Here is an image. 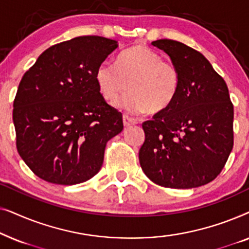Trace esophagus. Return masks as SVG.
Listing matches in <instances>:
<instances>
[{"instance_id":"obj_1","label":"esophagus","mask_w":249,"mask_h":249,"mask_svg":"<svg viewBox=\"0 0 249 249\" xmlns=\"http://www.w3.org/2000/svg\"><path fill=\"white\" fill-rule=\"evenodd\" d=\"M124 127H130V125H132V124H137V121L135 120V119H132V118H130V117H128V115H124Z\"/></svg>"}]
</instances>
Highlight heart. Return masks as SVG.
Instances as JSON below:
<instances>
[{"mask_svg": "<svg viewBox=\"0 0 249 249\" xmlns=\"http://www.w3.org/2000/svg\"><path fill=\"white\" fill-rule=\"evenodd\" d=\"M96 83L105 100L114 103L125 90L121 107L131 113H160L168 108L178 94L180 73L172 61L162 60L145 45L124 51L117 66L103 62L96 70Z\"/></svg>", "mask_w": 249, "mask_h": 249, "instance_id": "heart-1", "label": "heart"}]
</instances>
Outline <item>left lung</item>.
I'll return each mask as SVG.
<instances>
[{"label": "left lung", "instance_id": "left-lung-1", "mask_svg": "<svg viewBox=\"0 0 249 249\" xmlns=\"http://www.w3.org/2000/svg\"><path fill=\"white\" fill-rule=\"evenodd\" d=\"M178 68L172 104L145 121L142 171L166 188L206 185L222 171L233 147V105L223 78L198 51L172 39L152 43Z\"/></svg>", "mask_w": 249, "mask_h": 249}]
</instances>
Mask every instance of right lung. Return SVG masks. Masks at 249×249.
Listing matches in <instances>:
<instances>
[{"instance_id": "right-lung-1", "label": "right lung", "mask_w": 249, "mask_h": 249, "mask_svg": "<svg viewBox=\"0 0 249 249\" xmlns=\"http://www.w3.org/2000/svg\"><path fill=\"white\" fill-rule=\"evenodd\" d=\"M117 49L105 37H76L44 51L23 74L13 102L17 149L40 179L77 185L101 170L124 122L100 93L96 70Z\"/></svg>"}]
</instances>
